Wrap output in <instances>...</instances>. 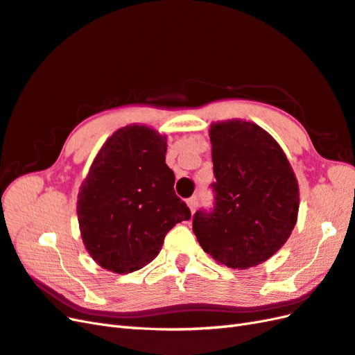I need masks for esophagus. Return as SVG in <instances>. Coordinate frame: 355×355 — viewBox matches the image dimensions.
Wrapping results in <instances>:
<instances>
[{
    "label": "esophagus",
    "mask_w": 355,
    "mask_h": 355,
    "mask_svg": "<svg viewBox=\"0 0 355 355\" xmlns=\"http://www.w3.org/2000/svg\"><path fill=\"white\" fill-rule=\"evenodd\" d=\"M187 205H189V208H190V211L195 213V210L198 208V198H196V196L189 198V199H187Z\"/></svg>",
    "instance_id": "esophagus-1"
}]
</instances>
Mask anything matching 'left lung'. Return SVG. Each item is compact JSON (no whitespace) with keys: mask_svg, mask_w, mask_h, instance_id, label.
Listing matches in <instances>:
<instances>
[{"mask_svg":"<svg viewBox=\"0 0 355 355\" xmlns=\"http://www.w3.org/2000/svg\"><path fill=\"white\" fill-rule=\"evenodd\" d=\"M214 202L193 214L204 252L231 268L255 267L284 246L298 213V184L279 144L259 125H211Z\"/></svg>","mask_w":355,"mask_h":355,"instance_id":"8db88e82","label":"left lung"}]
</instances>
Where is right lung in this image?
<instances>
[{
  "instance_id": "add662e5",
  "label": "right lung",
  "mask_w": 355,
  "mask_h": 355,
  "mask_svg": "<svg viewBox=\"0 0 355 355\" xmlns=\"http://www.w3.org/2000/svg\"><path fill=\"white\" fill-rule=\"evenodd\" d=\"M165 154V136L127 125L96 156L78 195V220L88 253L103 268L124 275L145 267L165 235L190 219Z\"/></svg>"
}]
</instances>
